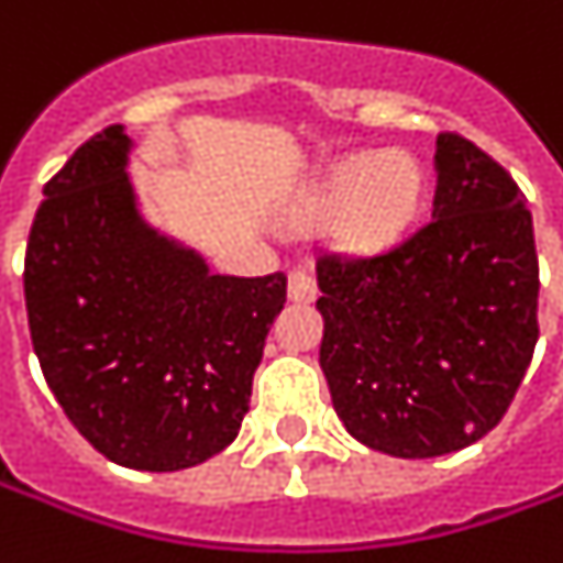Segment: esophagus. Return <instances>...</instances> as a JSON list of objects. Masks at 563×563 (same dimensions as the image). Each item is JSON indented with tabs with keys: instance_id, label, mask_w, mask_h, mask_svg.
<instances>
[{
	"instance_id": "1",
	"label": "esophagus",
	"mask_w": 563,
	"mask_h": 563,
	"mask_svg": "<svg viewBox=\"0 0 563 563\" xmlns=\"http://www.w3.org/2000/svg\"><path fill=\"white\" fill-rule=\"evenodd\" d=\"M286 292H289L292 301H313L317 298V283L305 271H292L289 283H286Z\"/></svg>"
}]
</instances>
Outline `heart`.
I'll return each mask as SVG.
<instances>
[{"mask_svg":"<svg viewBox=\"0 0 563 563\" xmlns=\"http://www.w3.org/2000/svg\"><path fill=\"white\" fill-rule=\"evenodd\" d=\"M423 170L402 152H356L325 164L289 207L295 222L335 216V238L353 253H377L418 216Z\"/></svg>","mask_w":563,"mask_h":563,"instance_id":"heart-1","label":"heart"}]
</instances>
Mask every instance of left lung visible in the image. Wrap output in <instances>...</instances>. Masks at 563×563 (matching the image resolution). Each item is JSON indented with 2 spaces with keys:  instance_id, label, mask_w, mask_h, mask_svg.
I'll return each instance as SVG.
<instances>
[{
  "instance_id": "left-lung-1",
  "label": "left lung",
  "mask_w": 563,
  "mask_h": 563,
  "mask_svg": "<svg viewBox=\"0 0 563 563\" xmlns=\"http://www.w3.org/2000/svg\"><path fill=\"white\" fill-rule=\"evenodd\" d=\"M320 365L353 439L442 457L494 430L540 338L525 195L457 133L435 140L432 219L390 253L322 255Z\"/></svg>"
}]
</instances>
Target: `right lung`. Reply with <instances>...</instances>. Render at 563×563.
Instances as JSON below:
<instances>
[{
    "instance_id": "obj_1",
    "label": "right lung",
    "mask_w": 563,
    "mask_h": 563,
    "mask_svg": "<svg viewBox=\"0 0 563 563\" xmlns=\"http://www.w3.org/2000/svg\"><path fill=\"white\" fill-rule=\"evenodd\" d=\"M133 140L106 128L45 186L23 295L54 399L90 445L128 470L176 473L225 451L286 277H225L140 213Z\"/></svg>"
}]
</instances>
